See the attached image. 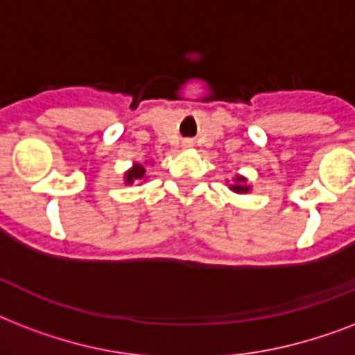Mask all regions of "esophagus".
<instances>
[{
	"label": "esophagus",
	"mask_w": 355,
	"mask_h": 355,
	"mask_svg": "<svg viewBox=\"0 0 355 355\" xmlns=\"http://www.w3.org/2000/svg\"><path fill=\"white\" fill-rule=\"evenodd\" d=\"M191 145H193V144H191L189 139H186V141H184V147H191Z\"/></svg>",
	"instance_id": "34e87169"
}]
</instances>
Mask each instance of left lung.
<instances>
[{
    "instance_id": "1",
    "label": "left lung",
    "mask_w": 355,
    "mask_h": 355,
    "mask_svg": "<svg viewBox=\"0 0 355 355\" xmlns=\"http://www.w3.org/2000/svg\"><path fill=\"white\" fill-rule=\"evenodd\" d=\"M227 182H228V180H227ZM228 189H230L232 193L245 195V193H248L250 189H252V186L248 184L247 177H243V175H236V177L232 178V182L228 184Z\"/></svg>"
}]
</instances>
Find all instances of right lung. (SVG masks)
I'll return each mask as SVG.
<instances>
[{
	"label": "right lung",
	"instance_id": "1",
	"mask_svg": "<svg viewBox=\"0 0 355 355\" xmlns=\"http://www.w3.org/2000/svg\"><path fill=\"white\" fill-rule=\"evenodd\" d=\"M123 180H125V184L127 186H130V184L134 182H141V180H145V166L144 164H132V167L128 169V171H125V175H123Z\"/></svg>",
	"mask_w": 355,
	"mask_h": 355
}]
</instances>
